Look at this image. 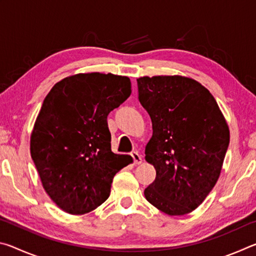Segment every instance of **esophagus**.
<instances>
[{
	"mask_svg": "<svg viewBox=\"0 0 256 256\" xmlns=\"http://www.w3.org/2000/svg\"><path fill=\"white\" fill-rule=\"evenodd\" d=\"M131 156L133 157L134 164H140L142 162V157H141V154H138V152H136V151H134V152H132V154H131Z\"/></svg>",
	"mask_w": 256,
	"mask_h": 256,
	"instance_id": "34e87169",
	"label": "esophagus"
}]
</instances>
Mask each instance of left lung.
Returning a JSON list of instances; mask_svg holds the SVG:
<instances>
[{
    "instance_id": "8db88e82",
    "label": "left lung",
    "mask_w": 256,
    "mask_h": 256,
    "mask_svg": "<svg viewBox=\"0 0 256 256\" xmlns=\"http://www.w3.org/2000/svg\"><path fill=\"white\" fill-rule=\"evenodd\" d=\"M136 81L154 130L144 159L157 174L144 196L168 216L190 214L222 172L230 138L227 120L209 90L192 78L146 76Z\"/></svg>"
}]
</instances>
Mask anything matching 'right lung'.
Instances as JSON below:
<instances>
[{
    "mask_svg": "<svg viewBox=\"0 0 256 256\" xmlns=\"http://www.w3.org/2000/svg\"><path fill=\"white\" fill-rule=\"evenodd\" d=\"M131 81L112 73H78L55 84L30 136V154L45 192L70 214L105 202L112 178L133 162L112 151L107 116L130 97Z\"/></svg>",
    "mask_w": 256,
    "mask_h": 256,
    "instance_id": "right-lung-1",
    "label": "right lung"
}]
</instances>
